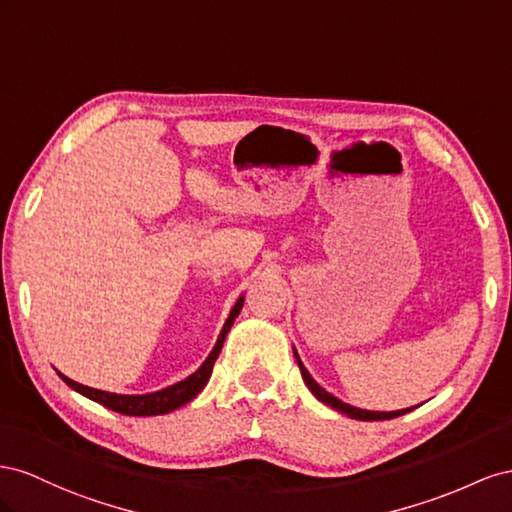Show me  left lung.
Listing matches in <instances>:
<instances>
[{
    "mask_svg": "<svg viewBox=\"0 0 512 512\" xmlns=\"http://www.w3.org/2000/svg\"><path fill=\"white\" fill-rule=\"evenodd\" d=\"M294 356H296V362H298V367H300L304 384L309 386V390L315 394V397H317L321 403L330 405L332 410H337V412H341V414H345V416H349V418H356V420H390V418H397V416H403V414L414 410V407H407V410H397V412H369V410H360V407L347 405V403H343L341 399H337V397H334V394H330L328 390H324V388H321V386L315 382V379L311 377V373L304 369V364H302V360H300L296 349H294Z\"/></svg>",
    "mask_w": 512,
    "mask_h": 512,
    "instance_id": "1",
    "label": "left lung"
}]
</instances>
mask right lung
I'll list each match as a JSON object with an SVG mask.
<instances>
[{"mask_svg": "<svg viewBox=\"0 0 512 512\" xmlns=\"http://www.w3.org/2000/svg\"><path fill=\"white\" fill-rule=\"evenodd\" d=\"M242 304H244V296H240L238 302L233 304V309H231V313H229V317L225 321L221 334H218V341H216L214 349L210 352V356L206 358V362H203L193 375H188L186 379H182V382L173 384L169 388H163V390H158V392H150V394H115V392H105V390H96V388H90V386L77 384V382H72V379H68L66 375H62V373H60V377L64 379V382L72 390L81 392L83 397L92 399V401H96L100 405H105V407H109V410L120 412L124 416H158V414H169L173 410H178V407L186 405L191 399H195L197 394L203 390V386L208 384L214 362H216L218 354H221L225 337H227V332L231 330L233 321H236V317L242 311Z\"/></svg>", "mask_w": 512, "mask_h": 512, "instance_id": "obj_1", "label": "right lung"}]
</instances>
